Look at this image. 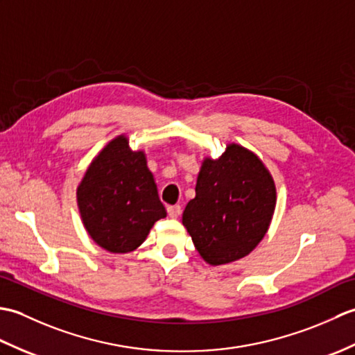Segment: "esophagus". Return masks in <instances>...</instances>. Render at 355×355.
<instances>
[{"instance_id": "1", "label": "esophagus", "mask_w": 355, "mask_h": 355, "mask_svg": "<svg viewBox=\"0 0 355 355\" xmlns=\"http://www.w3.org/2000/svg\"><path fill=\"white\" fill-rule=\"evenodd\" d=\"M168 215L171 218H178L180 215H182V206H168Z\"/></svg>"}]
</instances>
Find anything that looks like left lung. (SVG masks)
Here are the masks:
<instances>
[{"mask_svg": "<svg viewBox=\"0 0 355 355\" xmlns=\"http://www.w3.org/2000/svg\"><path fill=\"white\" fill-rule=\"evenodd\" d=\"M275 205L276 187L262 162L230 145L218 160L202 163L183 224L202 259L221 266L244 258L258 245Z\"/></svg>", "mask_w": 355, "mask_h": 355, "instance_id": "1", "label": "left lung"}]
</instances>
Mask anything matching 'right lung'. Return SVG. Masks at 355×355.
Listing matches in <instances>:
<instances>
[{
  "label": "right lung",
  "mask_w": 355,
  "mask_h": 355,
  "mask_svg": "<svg viewBox=\"0 0 355 355\" xmlns=\"http://www.w3.org/2000/svg\"><path fill=\"white\" fill-rule=\"evenodd\" d=\"M78 202L89 236L112 253L135 250L154 223L166 216L145 154L131 150L123 135L89 166L78 187Z\"/></svg>",
  "instance_id": "right-lung-1"
}]
</instances>
